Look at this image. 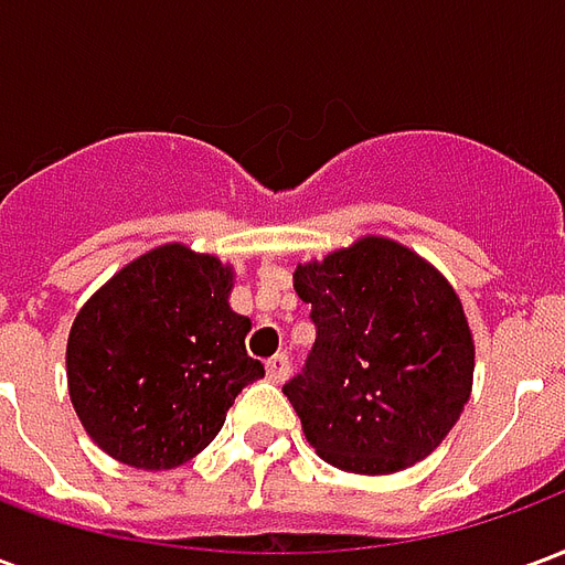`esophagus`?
Here are the masks:
<instances>
[{"mask_svg": "<svg viewBox=\"0 0 565 565\" xmlns=\"http://www.w3.org/2000/svg\"><path fill=\"white\" fill-rule=\"evenodd\" d=\"M287 375H290V356L275 354L271 360H266V379L271 384H281V381H287Z\"/></svg>", "mask_w": 565, "mask_h": 565, "instance_id": "esophagus-1", "label": "esophagus"}]
</instances>
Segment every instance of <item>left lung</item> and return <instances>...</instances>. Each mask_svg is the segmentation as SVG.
Wrapping results in <instances>:
<instances>
[{
    "mask_svg": "<svg viewBox=\"0 0 565 565\" xmlns=\"http://www.w3.org/2000/svg\"><path fill=\"white\" fill-rule=\"evenodd\" d=\"M315 344L284 384L311 448L344 472L387 475L438 448L469 403L475 344L454 287L391 238L299 266Z\"/></svg>",
    "mask_w": 565,
    "mask_h": 565,
    "instance_id": "1",
    "label": "left lung"
}]
</instances>
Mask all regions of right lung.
<instances>
[{"label":"right lung","instance_id":"obj_1","mask_svg":"<svg viewBox=\"0 0 565 565\" xmlns=\"http://www.w3.org/2000/svg\"><path fill=\"white\" fill-rule=\"evenodd\" d=\"M233 271L209 254L162 245L120 269L68 332V396L115 460L172 469L221 433L263 363L250 320L230 308Z\"/></svg>","mask_w":565,"mask_h":565}]
</instances>
